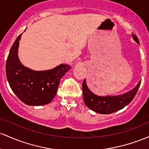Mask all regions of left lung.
Wrapping results in <instances>:
<instances>
[{
  "mask_svg": "<svg viewBox=\"0 0 149 149\" xmlns=\"http://www.w3.org/2000/svg\"><path fill=\"white\" fill-rule=\"evenodd\" d=\"M133 38L137 43H139L137 36L132 34ZM141 84V81L131 91L123 95L115 96H98L88 89L86 84V80L82 83L83 98L85 104L92 111L101 114H111L120 111L128 105L134 98Z\"/></svg>",
  "mask_w": 149,
  "mask_h": 149,
  "instance_id": "left-lung-1",
  "label": "left lung"
}]
</instances>
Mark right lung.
<instances>
[{"instance_id":"1","label":"right lung","mask_w":149,"mask_h":149,"mask_svg":"<svg viewBox=\"0 0 149 149\" xmlns=\"http://www.w3.org/2000/svg\"><path fill=\"white\" fill-rule=\"evenodd\" d=\"M22 34L10 48L6 61V76L10 86L20 101L29 106H43L56 96L61 79L70 65L61 64L47 71H34L24 67L17 56Z\"/></svg>"}]
</instances>
